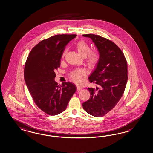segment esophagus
<instances>
[{
    "instance_id": "obj_1",
    "label": "esophagus",
    "mask_w": 153,
    "mask_h": 153,
    "mask_svg": "<svg viewBox=\"0 0 153 153\" xmlns=\"http://www.w3.org/2000/svg\"><path fill=\"white\" fill-rule=\"evenodd\" d=\"M76 89H77V90H78V91H81V90L82 89V87H80V86L77 85V86H76Z\"/></svg>"
}]
</instances>
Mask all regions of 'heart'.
Returning <instances> with one entry per match:
<instances>
[{
  "label": "heart",
  "instance_id": "obj_1",
  "mask_svg": "<svg viewBox=\"0 0 153 153\" xmlns=\"http://www.w3.org/2000/svg\"><path fill=\"white\" fill-rule=\"evenodd\" d=\"M76 48L79 53L82 56L85 57L86 64L89 68H93L96 66L100 61V53L98 51H91L92 48L89 44L85 41L82 40L79 41L76 45ZM68 51L66 48L62 53V57L65 56ZM85 74V73L82 69H76L70 73V76L71 79L75 83H79L81 78Z\"/></svg>",
  "mask_w": 153,
  "mask_h": 153
}]
</instances>
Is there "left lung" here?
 <instances>
[{
	"label": "left lung",
	"instance_id": "8db88e82",
	"mask_svg": "<svg viewBox=\"0 0 153 153\" xmlns=\"http://www.w3.org/2000/svg\"><path fill=\"white\" fill-rule=\"evenodd\" d=\"M95 44L100 61L89 76L100 88H88L91 98L83 103L84 109L95 117H103L117 104L127 81V64L121 50L109 39L94 34H85Z\"/></svg>",
	"mask_w": 153,
	"mask_h": 153
}]
</instances>
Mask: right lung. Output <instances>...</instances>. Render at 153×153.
<instances>
[{"instance_id": "1", "label": "right lung", "mask_w": 153, "mask_h": 153, "mask_svg": "<svg viewBox=\"0 0 153 153\" xmlns=\"http://www.w3.org/2000/svg\"><path fill=\"white\" fill-rule=\"evenodd\" d=\"M76 36L57 35L42 40L31 50L25 63L24 78L30 93L39 109L50 116L63 112L76 92L73 83L59 86L54 80L66 45Z\"/></svg>"}]
</instances>
